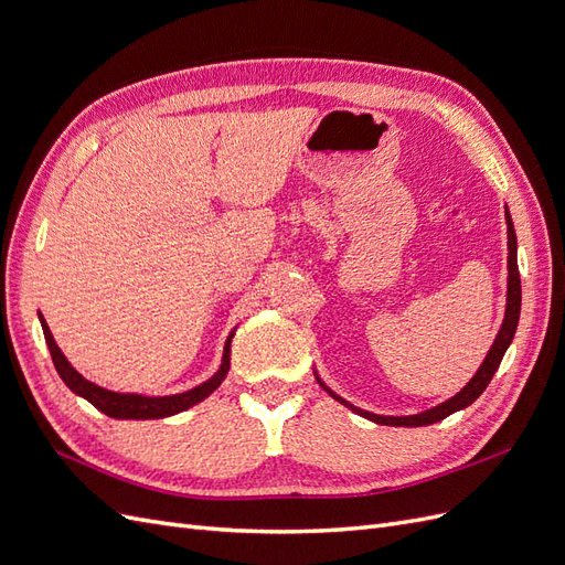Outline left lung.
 I'll return each mask as SVG.
<instances>
[{"label": "left lung", "instance_id": "left-lung-1", "mask_svg": "<svg viewBox=\"0 0 565 565\" xmlns=\"http://www.w3.org/2000/svg\"><path fill=\"white\" fill-rule=\"evenodd\" d=\"M507 226H509V292H507V316H504V322H502V330H500L498 339H494L492 349L488 351L481 370H478V372L473 374V380H471L465 388H461L455 398H450V401H446V403H440V405L434 407V409H426V413H422V415H413V417H382V415L363 413V409H358V407L349 405L347 401H341L339 396H334V393L328 388L339 403L349 405L351 409H355L358 415H363V417H367V419H372V422H377V424H386V426H426V424H434V422L446 419L448 415L457 413V409H461V407L471 405L478 396H481V393L486 391V386L490 384L492 374L498 372V367H500V363H502V358H504V351H507L509 344H511V339H514V332H516V328H519V316H521V276H519V262H516V233H514V224H511L509 212H507Z\"/></svg>", "mask_w": 565, "mask_h": 565}]
</instances>
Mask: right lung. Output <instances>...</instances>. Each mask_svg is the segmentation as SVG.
Here are the masks:
<instances>
[{"label": "right lung", "instance_id": "1", "mask_svg": "<svg viewBox=\"0 0 565 565\" xmlns=\"http://www.w3.org/2000/svg\"><path fill=\"white\" fill-rule=\"evenodd\" d=\"M42 320V330H44V339H46V347L51 353V361H54L56 372L61 374V380L71 386L77 396L87 398L94 407H98L100 413L115 417V419H160V417H169V415H177L183 413L191 405L200 403L210 396V393L224 382L226 372L231 367V337L226 341V349H224V363H221V370L214 374L210 382H204L191 391L179 393V396H162V398H146V396H136V393H113L100 388L92 382H87L82 377V374L65 361V355L61 353V349L56 347L54 337H51L49 328L44 318Z\"/></svg>", "mask_w": 565, "mask_h": 565}]
</instances>
